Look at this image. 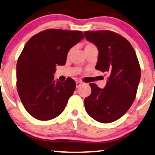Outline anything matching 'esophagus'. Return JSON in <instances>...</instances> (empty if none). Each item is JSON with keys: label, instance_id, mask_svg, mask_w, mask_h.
<instances>
[{"label": "esophagus", "instance_id": "34e87169", "mask_svg": "<svg viewBox=\"0 0 155 155\" xmlns=\"http://www.w3.org/2000/svg\"><path fill=\"white\" fill-rule=\"evenodd\" d=\"M82 84V82H80V81H77V82H76V87L78 88L80 85H81Z\"/></svg>", "mask_w": 155, "mask_h": 155}]
</instances>
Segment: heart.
<instances>
[{"instance_id": "obj_1", "label": "heart", "mask_w": 155, "mask_h": 155, "mask_svg": "<svg viewBox=\"0 0 155 155\" xmlns=\"http://www.w3.org/2000/svg\"><path fill=\"white\" fill-rule=\"evenodd\" d=\"M84 51L86 52V51H90L91 49H92V48H95L97 47L94 44L90 43V42H86V43H84ZM73 48H71V49L68 51V54H67L68 57H69L70 56H71L72 52H73Z\"/></svg>"}]
</instances>
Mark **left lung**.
<instances>
[{"label": "left lung", "mask_w": 155, "mask_h": 155, "mask_svg": "<svg viewBox=\"0 0 155 155\" xmlns=\"http://www.w3.org/2000/svg\"><path fill=\"white\" fill-rule=\"evenodd\" d=\"M87 41L99 50L95 68L109 74L105 87L91 83L92 93L84 107L92 118L108 124L122 117L132 105L140 80V67L130 42L109 30L84 31Z\"/></svg>", "instance_id": "left-lung-1"}]
</instances>
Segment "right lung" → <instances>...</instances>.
<instances>
[{"label": "right lung", "instance_id": "obj_1", "mask_svg": "<svg viewBox=\"0 0 155 155\" xmlns=\"http://www.w3.org/2000/svg\"><path fill=\"white\" fill-rule=\"evenodd\" d=\"M84 39L81 31L49 29L37 34L25 44L17 63V89L26 111L48 120L63 111L75 90V82L54 81L57 65L65 64L68 51Z\"/></svg>", "mask_w": 155, "mask_h": 155}]
</instances>
